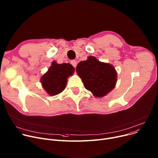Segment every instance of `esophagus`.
I'll return each instance as SVG.
<instances>
[{
    "label": "esophagus",
    "instance_id": "obj_1",
    "mask_svg": "<svg viewBox=\"0 0 158 158\" xmlns=\"http://www.w3.org/2000/svg\"><path fill=\"white\" fill-rule=\"evenodd\" d=\"M71 64L73 65V67H75V68L77 67V60H71Z\"/></svg>",
    "mask_w": 158,
    "mask_h": 158
}]
</instances>
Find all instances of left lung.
Segmentation results:
<instances>
[{
  "instance_id": "1",
  "label": "left lung",
  "mask_w": 158,
  "mask_h": 158,
  "mask_svg": "<svg viewBox=\"0 0 158 158\" xmlns=\"http://www.w3.org/2000/svg\"><path fill=\"white\" fill-rule=\"evenodd\" d=\"M76 71L85 88L96 97L106 96L116 85L117 73L114 67L99 61L95 57L90 56L87 60L80 61Z\"/></svg>"
}]
</instances>
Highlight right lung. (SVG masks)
Listing matches in <instances>:
<instances>
[{
	"mask_svg": "<svg viewBox=\"0 0 158 158\" xmlns=\"http://www.w3.org/2000/svg\"><path fill=\"white\" fill-rule=\"evenodd\" d=\"M75 68L69 63L59 64L56 61L52 63L48 71L41 78L43 89L50 96L57 95L62 92L67 84V80L73 75Z\"/></svg>",
	"mask_w": 158,
	"mask_h": 158,
	"instance_id": "1",
	"label": "right lung"
}]
</instances>
